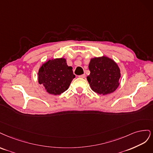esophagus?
Listing matches in <instances>:
<instances>
[{
    "instance_id": "1",
    "label": "esophagus",
    "mask_w": 153,
    "mask_h": 153,
    "mask_svg": "<svg viewBox=\"0 0 153 153\" xmlns=\"http://www.w3.org/2000/svg\"><path fill=\"white\" fill-rule=\"evenodd\" d=\"M85 77H86V75H85V74H82V75L79 76V77H80V78H85Z\"/></svg>"
}]
</instances>
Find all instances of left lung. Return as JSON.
Returning <instances> with one entry per match:
<instances>
[{
	"label": "left lung",
	"instance_id": "1",
	"mask_svg": "<svg viewBox=\"0 0 153 153\" xmlns=\"http://www.w3.org/2000/svg\"><path fill=\"white\" fill-rule=\"evenodd\" d=\"M88 68L90 74L87 80L93 91L105 95L114 92L120 86V68L111 58L106 56L93 58Z\"/></svg>",
	"mask_w": 153,
	"mask_h": 153
}]
</instances>
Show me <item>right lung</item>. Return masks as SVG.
<instances>
[{
    "label": "right lung",
    "instance_id": "right-lung-1",
    "mask_svg": "<svg viewBox=\"0 0 153 153\" xmlns=\"http://www.w3.org/2000/svg\"><path fill=\"white\" fill-rule=\"evenodd\" d=\"M76 76L72 67L68 66L64 58L49 59L38 71V82L50 94L58 95L65 91Z\"/></svg>",
    "mask_w": 153,
    "mask_h": 153
}]
</instances>
